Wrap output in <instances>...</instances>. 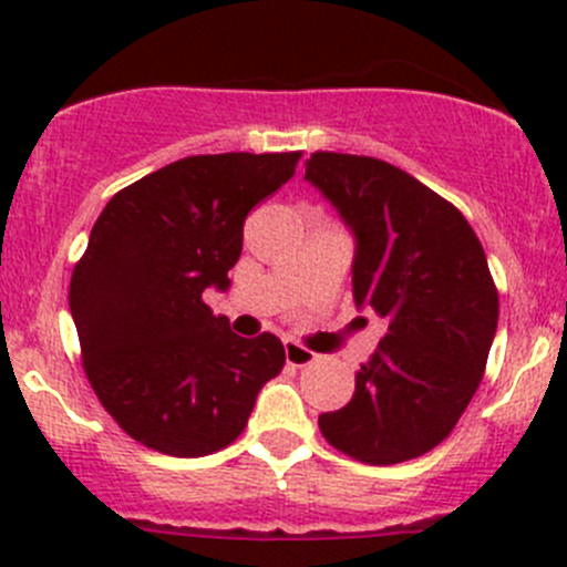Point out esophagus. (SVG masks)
I'll use <instances>...</instances> for the list:
<instances>
[{"label":"esophagus","instance_id":"1","mask_svg":"<svg viewBox=\"0 0 567 567\" xmlns=\"http://www.w3.org/2000/svg\"><path fill=\"white\" fill-rule=\"evenodd\" d=\"M316 359V351H310V348L299 346V342L293 340H285V362H288L290 368H307V364H312Z\"/></svg>","mask_w":567,"mask_h":567}]
</instances>
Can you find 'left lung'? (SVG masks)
Wrapping results in <instances>:
<instances>
[{
    "instance_id": "8db88e82",
    "label": "left lung",
    "mask_w": 567,
    "mask_h": 567,
    "mask_svg": "<svg viewBox=\"0 0 567 567\" xmlns=\"http://www.w3.org/2000/svg\"><path fill=\"white\" fill-rule=\"evenodd\" d=\"M305 177L357 236L353 301L386 320L320 433L370 466L420 458L453 433L488 362L499 293L483 244L453 203L381 158L318 151Z\"/></svg>"
}]
</instances>
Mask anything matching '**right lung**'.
Wrapping results in <instances>:
<instances>
[{
    "mask_svg": "<svg viewBox=\"0 0 567 567\" xmlns=\"http://www.w3.org/2000/svg\"><path fill=\"white\" fill-rule=\"evenodd\" d=\"M301 153L188 156L120 188L71 277L82 368L134 442L199 458L247 427L285 348L230 331L203 301L241 257L244 219L296 173Z\"/></svg>",
    "mask_w": 567,
    "mask_h": 567,
    "instance_id": "1",
    "label": "right lung"
}]
</instances>
